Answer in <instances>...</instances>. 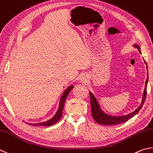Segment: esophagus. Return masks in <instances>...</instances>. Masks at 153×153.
Returning <instances> with one entry per match:
<instances>
[{
  "label": "esophagus",
  "mask_w": 153,
  "mask_h": 153,
  "mask_svg": "<svg viewBox=\"0 0 153 153\" xmlns=\"http://www.w3.org/2000/svg\"><path fill=\"white\" fill-rule=\"evenodd\" d=\"M88 80H89V79H88V76L87 74H82L81 77V81H82V82H87L88 81Z\"/></svg>",
  "instance_id": "1"
}]
</instances>
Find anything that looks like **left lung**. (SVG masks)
Listing matches in <instances>:
<instances>
[{"mask_svg":"<svg viewBox=\"0 0 153 153\" xmlns=\"http://www.w3.org/2000/svg\"><path fill=\"white\" fill-rule=\"evenodd\" d=\"M135 48H137L139 52H140V47L138 46V45H134ZM145 64H146V61ZM148 68V67H147ZM149 76V75H148ZM149 79L147 78L145 83V89L143 93V101H142V103L138 107V108L136 109L134 111H133L132 113L129 114L128 115H126V116H108V115L105 114V113L101 110L100 108V105H99V103H97V100H96V98L95 96L92 94V93L89 92L90 94V100H91V113H92V116L93 119L95 120L96 122H97L98 124H102V125H107V126H113V125H117L120 124H122V123H124L127 122L128 120L132 118L135 115L138 113V111L140 110L142 107L143 106V104L145 101L146 97V88H147V83H148Z\"/></svg>","mask_w":153,"mask_h":153,"instance_id":"8db88e82","label":"left lung"}]
</instances>
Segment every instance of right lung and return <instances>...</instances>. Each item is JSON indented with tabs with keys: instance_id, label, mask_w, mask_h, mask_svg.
<instances>
[{
	"instance_id": "right-lung-1",
	"label": "right lung",
	"mask_w": 153,
	"mask_h": 153,
	"mask_svg": "<svg viewBox=\"0 0 153 153\" xmlns=\"http://www.w3.org/2000/svg\"><path fill=\"white\" fill-rule=\"evenodd\" d=\"M73 88V86H70L68 87V89H66L65 91L64 92L63 95H62L61 99H60V105H59L58 108V110L57 111V113L56 114V115L53 116L52 119L48 120V121L42 122V123H39V124H29V123H27L28 124H30L32 126H52L53 124L57 123L60 119L61 118L62 116V111H63V108H64V103H65V101L66 100V97H68V95L69 94V92L71 91V89Z\"/></svg>"
}]
</instances>
